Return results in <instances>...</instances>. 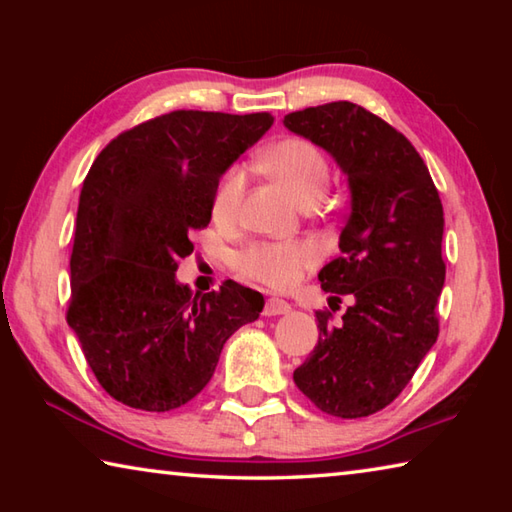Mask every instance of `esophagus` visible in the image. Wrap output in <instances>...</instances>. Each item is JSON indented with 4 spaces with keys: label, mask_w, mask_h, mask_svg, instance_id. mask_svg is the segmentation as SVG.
<instances>
[{
    "label": "esophagus",
    "mask_w": 512,
    "mask_h": 512,
    "mask_svg": "<svg viewBox=\"0 0 512 512\" xmlns=\"http://www.w3.org/2000/svg\"><path fill=\"white\" fill-rule=\"evenodd\" d=\"M289 311H291L289 302L280 298H268L264 305V316H280V314H289Z\"/></svg>",
    "instance_id": "esophagus-1"
}]
</instances>
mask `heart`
<instances>
[{
    "label": "heart",
    "mask_w": 512,
    "mask_h": 512,
    "mask_svg": "<svg viewBox=\"0 0 512 512\" xmlns=\"http://www.w3.org/2000/svg\"><path fill=\"white\" fill-rule=\"evenodd\" d=\"M262 167L296 198L300 205L316 203L325 194L329 183V164L325 155L300 137H289L268 146L262 155ZM246 169L232 167L223 173L214 192L212 216L219 223L235 221L241 198L246 192ZM318 250L307 241L296 244H253L239 255L241 273L266 284L271 289H291L305 275L307 268L316 264Z\"/></svg>",
    "instance_id": "1"
}]
</instances>
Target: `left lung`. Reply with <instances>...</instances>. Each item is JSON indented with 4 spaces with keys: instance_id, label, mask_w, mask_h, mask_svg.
Returning a JSON list of instances; mask_svg holds the SVG:
<instances>
[{
    "instance_id": "8db88e82",
    "label": "left lung",
    "mask_w": 512,
    "mask_h": 512,
    "mask_svg": "<svg viewBox=\"0 0 512 512\" xmlns=\"http://www.w3.org/2000/svg\"><path fill=\"white\" fill-rule=\"evenodd\" d=\"M348 176L341 257L320 268L329 307L350 296L343 323L316 311L318 345L293 381L320 411L366 418L391 404L438 339L445 284L443 203L427 164L391 124L350 101L284 117Z\"/></svg>"
}]
</instances>
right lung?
<instances>
[{
    "label": "right lung",
    "mask_w": 512,
    "mask_h": 512,
    "mask_svg": "<svg viewBox=\"0 0 512 512\" xmlns=\"http://www.w3.org/2000/svg\"><path fill=\"white\" fill-rule=\"evenodd\" d=\"M273 115L173 110L117 135L83 180L67 323L110 397L142 411L187 404L264 296L237 282L192 293L176 280L189 235L212 219L219 180Z\"/></svg>",
    "instance_id": "1"
}]
</instances>
